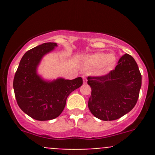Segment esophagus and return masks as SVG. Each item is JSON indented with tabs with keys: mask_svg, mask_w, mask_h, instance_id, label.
Segmentation results:
<instances>
[{
	"mask_svg": "<svg viewBox=\"0 0 155 155\" xmlns=\"http://www.w3.org/2000/svg\"><path fill=\"white\" fill-rule=\"evenodd\" d=\"M82 78H83V82H84V84H86L87 83V78H86L85 76L82 77Z\"/></svg>",
	"mask_w": 155,
	"mask_h": 155,
	"instance_id": "1",
	"label": "esophagus"
}]
</instances>
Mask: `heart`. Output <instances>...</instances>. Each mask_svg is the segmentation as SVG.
Here are the masks:
<instances>
[{
    "label": "heart",
    "instance_id": "b5f03b06",
    "mask_svg": "<svg viewBox=\"0 0 155 155\" xmlns=\"http://www.w3.org/2000/svg\"><path fill=\"white\" fill-rule=\"evenodd\" d=\"M116 61L114 53L106 54L105 53H95L88 55L84 58V64L88 67H102L104 71H109L113 69Z\"/></svg>",
    "mask_w": 155,
    "mask_h": 155
}]
</instances>
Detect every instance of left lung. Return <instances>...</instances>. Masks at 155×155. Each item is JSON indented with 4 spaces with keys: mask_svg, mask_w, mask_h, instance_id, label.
Returning a JSON list of instances; mask_svg holds the SVG:
<instances>
[{
    "mask_svg": "<svg viewBox=\"0 0 155 155\" xmlns=\"http://www.w3.org/2000/svg\"><path fill=\"white\" fill-rule=\"evenodd\" d=\"M91 87L88 108L96 118L104 121L117 120L133 109L141 87V74L135 60L127 53L119 60L108 74L88 77Z\"/></svg>",
    "mask_w": 155,
    "mask_h": 155,
    "instance_id": "8db88e82",
    "label": "left lung"
}]
</instances>
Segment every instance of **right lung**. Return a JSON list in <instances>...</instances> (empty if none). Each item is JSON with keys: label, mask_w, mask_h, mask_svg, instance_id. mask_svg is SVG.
Returning <instances> with one entry per match:
<instances>
[{"label": "right lung", "mask_w": 155, "mask_h": 155, "mask_svg": "<svg viewBox=\"0 0 155 155\" xmlns=\"http://www.w3.org/2000/svg\"><path fill=\"white\" fill-rule=\"evenodd\" d=\"M56 42H45L25 53L13 81L20 109L34 120H53L64 110L68 95L83 84L81 77L74 80L59 78L46 81L37 73L42 57L57 47Z\"/></svg>", "instance_id": "1"}]
</instances>
